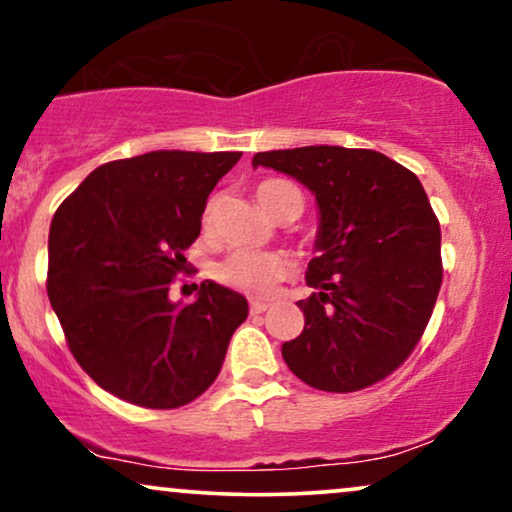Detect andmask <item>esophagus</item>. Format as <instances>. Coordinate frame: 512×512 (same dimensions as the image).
<instances>
[{
    "label": "esophagus",
    "mask_w": 512,
    "mask_h": 512,
    "mask_svg": "<svg viewBox=\"0 0 512 512\" xmlns=\"http://www.w3.org/2000/svg\"><path fill=\"white\" fill-rule=\"evenodd\" d=\"M249 311H251V315H261V313L268 311V304H266V301H251Z\"/></svg>",
    "instance_id": "esophagus-1"
}]
</instances>
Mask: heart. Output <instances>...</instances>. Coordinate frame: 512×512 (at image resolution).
<instances>
[{"instance_id": "b5f03b06", "label": "heart", "mask_w": 512, "mask_h": 512, "mask_svg": "<svg viewBox=\"0 0 512 512\" xmlns=\"http://www.w3.org/2000/svg\"><path fill=\"white\" fill-rule=\"evenodd\" d=\"M256 199L273 218H282L287 213L299 216L304 211V194L299 187L287 180H263L256 187ZM216 218V199H211L201 213V225L204 230L213 225ZM289 273V261L275 251H249L237 249L227 254L218 263L213 275L220 285L237 289V292L256 296V299H266L275 292V287L285 280Z\"/></svg>"}]
</instances>
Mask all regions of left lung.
<instances>
[{"mask_svg":"<svg viewBox=\"0 0 512 512\" xmlns=\"http://www.w3.org/2000/svg\"><path fill=\"white\" fill-rule=\"evenodd\" d=\"M254 168L287 173L320 208L304 332L282 344L289 370L320 391L389 377L418 346L437 304L441 230L418 175L372 149L261 151Z\"/></svg>","mask_w":512,"mask_h":512,"instance_id":"1","label":"left lung"}]
</instances>
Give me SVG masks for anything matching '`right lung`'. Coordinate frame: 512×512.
Here are the masks:
<instances>
[{
	"label": "right lung",
	"mask_w": 512,
	"mask_h": 512,
	"mask_svg": "<svg viewBox=\"0 0 512 512\" xmlns=\"http://www.w3.org/2000/svg\"><path fill=\"white\" fill-rule=\"evenodd\" d=\"M239 151H149L92 170L49 227L47 294L73 358L99 387L142 408H180L216 382L246 320L242 294L201 282L173 304L185 249Z\"/></svg>",
	"instance_id": "add662e5"
}]
</instances>
